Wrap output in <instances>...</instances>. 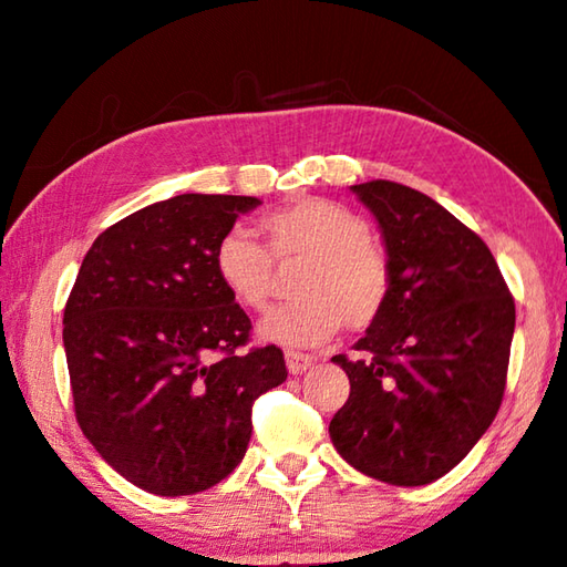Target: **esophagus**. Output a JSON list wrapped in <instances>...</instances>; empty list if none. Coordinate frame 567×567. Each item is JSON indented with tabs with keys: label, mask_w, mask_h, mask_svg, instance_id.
Masks as SVG:
<instances>
[{
	"label": "esophagus",
	"mask_w": 567,
	"mask_h": 567,
	"mask_svg": "<svg viewBox=\"0 0 567 567\" xmlns=\"http://www.w3.org/2000/svg\"><path fill=\"white\" fill-rule=\"evenodd\" d=\"M311 365H315V358L311 355H303V352H293V350L286 352V368H289L291 375L307 373Z\"/></svg>",
	"instance_id": "obj_1"
}]
</instances>
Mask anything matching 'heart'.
Masks as SVG:
<instances>
[{"label":"heart","mask_w":567,"mask_h":567,"mask_svg":"<svg viewBox=\"0 0 567 567\" xmlns=\"http://www.w3.org/2000/svg\"><path fill=\"white\" fill-rule=\"evenodd\" d=\"M268 248L245 227H233L215 245V274L245 309H266L278 267L301 268L297 301L268 311L258 334L286 348L330 340L344 324L358 332L381 317L391 297V260L371 240L358 212L327 199H299L264 217Z\"/></svg>","instance_id":"obj_1"}]
</instances>
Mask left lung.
Masks as SVG:
<instances>
[{
	"label": "left lung",
	"mask_w": 567,
	"mask_h": 567,
	"mask_svg": "<svg viewBox=\"0 0 567 567\" xmlns=\"http://www.w3.org/2000/svg\"><path fill=\"white\" fill-rule=\"evenodd\" d=\"M350 192L381 227L393 286L355 342L360 358H332L350 396L330 437L355 471L424 486L471 453L502 406L514 299L488 245L426 194L383 178Z\"/></svg>",
	"instance_id": "obj_1"
}]
</instances>
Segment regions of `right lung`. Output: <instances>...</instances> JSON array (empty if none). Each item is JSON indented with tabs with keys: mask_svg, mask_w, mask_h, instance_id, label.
<instances>
[{
	"mask_svg": "<svg viewBox=\"0 0 567 567\" xmlns=\"http://www.w3.org/2000/svg\"><path fill=\"white\" fill-rule=\"evenodd\" d=\"M256 196L182 194L106 227L63 311L73 409L122 478L155 496L217 486L248 450L252 401L286 381L276 344L215 274V245Z\"/></svg>",
	"mask_w": 567,
	"mask_h": 567,
	"instance_id": "1",
	"label": "right lung"
}]
</instances>
